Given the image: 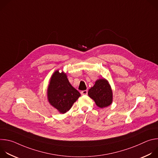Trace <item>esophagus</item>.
Masks as SVG:
<instances>
[{
  "label": "esophagus",
  "instance_id": "34e87169",
  "mask_svg": "<svg viewBox=\"0 0 158 158\" xmlns=\"http://www.w3.org/2000/svg\"><path fill=\"white\" fill-rule=\"evenodd\" d=\"M81 95H87V90H84V91H82L81 92Z\"/></svg>",
  "mask_w": 158,
  "mask_h": 158
}]
</instances>
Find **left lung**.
Instances as JSON below:
<instances>
[{"instance_id": "8db88e82", "label": "left lung", "mask_w": 158, "mask_h": 158, "mask_svg": "<svg viewBox=\"0 0 158 158\" xmlns=\"http://www.w3.org/2000/svg\"><path fill=\"white\" fill-rule=\"evenodd\" d=\"M88 95L100 108L110 106L113 100V94L110 85L104 78L98 79L95 82V84L89 89Z\"/></svg>"}]
</instances>
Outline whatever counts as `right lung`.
Masks as SVG:
<instances>
[{
    "mask_svg": "<svg viewBox=\"0 0 158 158\" xmlns=\"http://www.w3.org/2000/svg\"><path fill=\"white\" fill-rule=\"evenodd\" d=\"M80 96L79 91L70 84L66 73L57 70L52 74L47 89V97L49 104L60 113L68 111Z\"/></svg>",
    "mask_w": 158,
    "mask_h": 158,
    "instance_id": "right-lung-1",
    "label": "right lung"
}]
</instances>
